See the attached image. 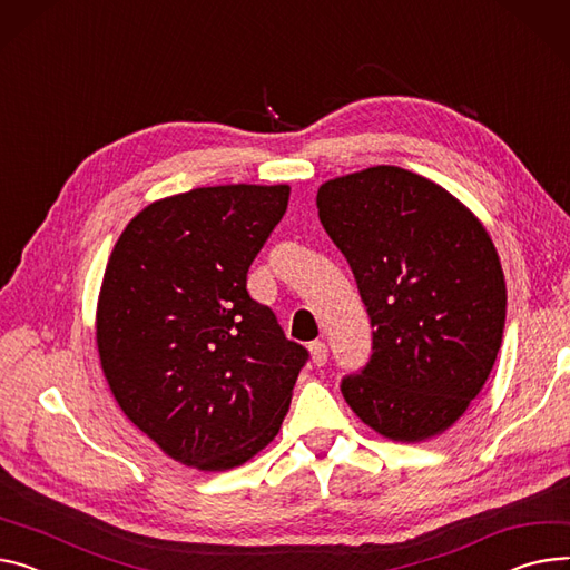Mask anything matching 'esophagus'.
Instances as JSON below:
<instances>
[{"mask_svg": "<svg viewBox=\"0 0 570 570\" xmlns=\"http://www.w3.org/2000/svg\"><path fill=\"white\" fill-rule=\"evenodd\" d=\"M309 351H312V362L316 366H323L327 362V346L323 344V341H312Z\"/></svg>", "mask_w": 570, "mask_h": 570, "instance_id": "obj_1", "label": "esophagus"}]
</instances>
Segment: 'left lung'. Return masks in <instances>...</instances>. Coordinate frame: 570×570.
<instances>
[{
	"label": "left lung",
	"instance_id": "obj_1",
	"mask_svg": "<svg viewBox=\"0 0 570 570\" xmlns=\"http://www.w3.org/2000/svg\"><path fill=\"white\" fill-rule=\"evenodd\" d=\"M318 217L346 256L373 334L341 394L385 438L446 431L498 360L507 284L483 224L446 189L401 167L321 185Z\"/></svg>",
	"mask_w": 570,
	"mask_h": 570
}]
</instances>
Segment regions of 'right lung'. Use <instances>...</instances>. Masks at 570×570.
Masks as SVG:
<instances>
[{
    "label": "right lung",
    "instance_id": "1",
    "mask_svg": "<svg viewBox=\"0 0 570 570\" xmlns=\"http://www.w3.org/2000/svg\"><path fill=\"white\" fill-rule=\"evenodd\" d=\"M288 185L197 187L146 206L114 245L96 344L128 420L183 465L222 472L268 444L309 351L247 293Z\"/></svg>",
    "mask_w": 570,
    "mask_h": 570
}]
</instances>
